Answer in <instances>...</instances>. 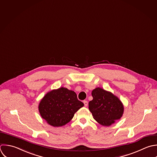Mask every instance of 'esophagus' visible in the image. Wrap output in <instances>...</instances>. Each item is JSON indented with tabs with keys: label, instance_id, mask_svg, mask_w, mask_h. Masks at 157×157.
<instances>
[{
	"label": "esophagus",
	"instance_id": "obj_1",
	"mask_svg": "<svg viewBox=\"0 0 157 157\" xmlns=\"http://www.w3.org/2000/svg\"><path fill=\"white\" fill-rule=\"evenodd\" d=\"M83 103H84V106L86 107V106H87V105H88V102H87V101H86V100H84V101H83Z\"/></svg>",
	"mask_w": 157,
	"mask_h": 157
}]
</instances>
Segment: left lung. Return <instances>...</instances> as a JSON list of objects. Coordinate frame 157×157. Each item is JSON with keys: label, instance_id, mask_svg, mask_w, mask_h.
<instances>
[{"label": "left lung", "instance_id": "obj_1", "mask_svg": "<svg viewBox=\"0 0 157 157\" xmlns=\"http://www.w3.org/2000/svg\"><path fill=\"white\" fill-rule=\"evenodd\" d=\"M92 95L93 100L89 103V109L100 125L108 127L121 118L124 108L117 97L100 87L94 89Z\"/></svg>", "mask_w": 157, "mask_h": 157}]
</instances>
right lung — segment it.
Instances as JSON below:
<instances>
[{
	"instance_id": "add662e5",
	"label": "right lung",
	"mask_w": 157,
	"mask_h": 157,
	"mask_svg": "<svg viewBox=\"0 0 157 157\" xmlns=\"http://www.w3.org/2000/svg\"><path fill=\"white\" fill-rule=\"evenodd\" d=\"M84 103L79 101L76 94L65 87H60L48 92L40 101L38 110L41 117L54 127L68 123Z\"/></svg>"
}]
</instances>
